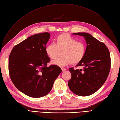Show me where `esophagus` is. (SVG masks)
Instances as JSON below:
<instances>
[{"mask_svg": "<svg viewBox=\"0 0 120 120\" xmlns=\"http://www.w3.org/2000/svg\"><path fill=\"white\" fill-rule=\"evenodd\" d=\"M61 70H62V71H63V72H64L65 71H66V69L64 68H61Z\"/></svg>", "mask_w": 120, "mask_h": 120, "instance_id": "1", "label": "esophagus"}]
</instances>
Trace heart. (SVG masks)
<instances>
[{"instance_id": "1", "label": "heart", "mask_w": 120, "mask_h": 120, "mask_svg": "<svg viewBox=\"0 0 120 120\" xmlns=\"http://www.w3.org/2000/svg\"><path fill=\"white\" fill-rule=\"evenodd\" d=\"M59 50H62L63 56L52 61L51 64L63 67L70 63L75 64L80 62L85 56L86 46L83 42L78 41L71 35L64 33L57 36L55 43H50L45 48L47 56L51 59L59 55Z\"/></svg>"}]
</instances>
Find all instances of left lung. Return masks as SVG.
<instances>
[{
	"instance_id": "8db88e82",
	"label": "left lung",
	"mask_w": 120,
	"mask_h": 120,
	"mask_svg": "<svg viewBox=\"0 0 120 120\" xmlns=\"http://www.w3.org/2000/svg\"><path fill=\"white\" fill-rule=\"evenodd\" d=\"M73 34L83 37L87 45L84 57L76 66L82 67V70L68 69L71 77L68 86L75 95L88 96L96 92L106 82L111 68L110 54L106 45L91 34L86 32Z\"/></svg>"
}]
</instances>
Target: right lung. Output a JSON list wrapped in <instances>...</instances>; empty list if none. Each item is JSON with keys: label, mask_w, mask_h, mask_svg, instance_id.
<instances>
[{"label": "right lung", "mask_w": 120, "mask_h": 120, "mask_svg": "<svg viewBox=\"0 0 120 120\" xmlns=\"http://www.w3.org/2000/svg\"><path fill=\"white\" fill-rule=\"evenodd\" d=\"M50 37L49 32H43L28 37L14 47L9 56L11 79L18 90L30 97L48 94L61 72L57 66H46L50 59L45 48Z\"/></svg>", "instance_id": "add662e5"}]
</instances>
